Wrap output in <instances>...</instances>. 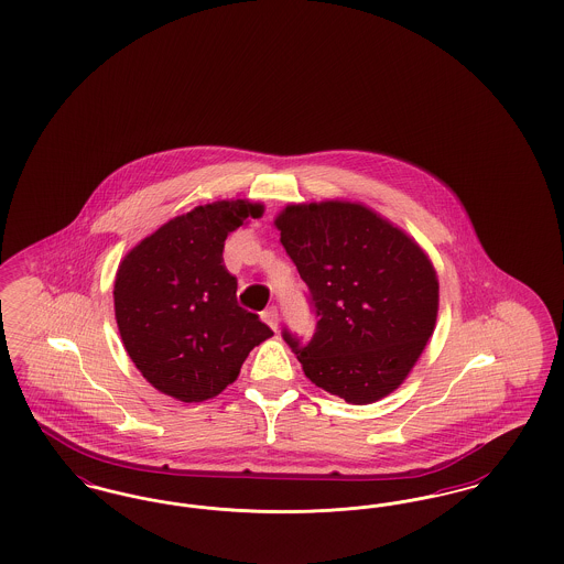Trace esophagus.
Listing matches in <instances>:
<instances>
[{
    "label": "esophagus",
    "instance_id": "34e87169",
    "mask_svg": "<svg viewBox=\"0 0 564 564\" xmlns=\"http://www.w3.org/2000/svg\"><path fill=\"white\" fill-rule=\"evenodd\" d=\"M262 322L267 323L270 329L276 332V327H279V311H276V306H270V308L262 313Z\"/></svg>",
    "mask_w": 564,
    "mask_h": 564
}]
</instances>
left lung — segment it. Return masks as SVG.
<instances>
[{
    "instance_id": "left-lung-1",
    "label": "left lung",
    "mask_w": 564,
    "mask_h": 564,
    "mask_svg": "<svg viewBox=\"0 0 564 564\" xmlns=\"http://www.w3.org/2000/svg\"><path fill=\"white\" fill-rule=\"evenodd\" d=\"M274 226L317 308L306 347L283 332L306 378L355 405L393 393L437 322L440 283L427 251L387 217L345 198L290 203Z\"/></svg>"
}]
</instances>
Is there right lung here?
Returning a JSON list of instances; mask_svg holds the SVG:
<instances>
[{
    "label": "right lung",
    "instance_id": "obj_1",
    "mask_svg": "<svg viewBox=\"0 0 564 564\" xmlns=\"http://www.w3.org/2000/svg\"><path fill=\"white\" fill-rule=\"evenodd\" d=\"M264 205L226 198L162 224L120 260L113 313L141 376L180 402H205L232 384L249 350L272 336L237 302L224 242Z\"/></svg>",
    "mask_w": 564,
    "mask_h": 564
}]
</instances>
